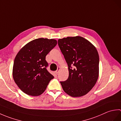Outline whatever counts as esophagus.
<instances>
[{
	"label": "esophagus",
	"mask_w": 121,
	"mask_h": 121,
	"mask_svg": "<svg viewBox=\"0 0 121 121\" xmlns=\"http://www.w3.org/2000/svg\"><path fill=\"white\" fill-rule=\"evenodd\" d=\"M60 67H58L57 70H56L55 71V73H56V74H58V73H59V70H60Z\"/></svg>",
	"instance_id": "esophagus-1"
}]
</instances>
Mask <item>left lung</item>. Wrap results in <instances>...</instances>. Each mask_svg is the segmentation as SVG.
Here are the masks:
<instances>
[{"label":"left lung","mask_w":121,"mask_h":121,"mask_svg":"<svg viewBox=\"0 0 121 121\" xmlns=\"http://www.w3.org/2000/svg\"><path fill=\"white\" fill-rule=\"evenodd\" d=\"M58 43L69 72L68 79L60 82L63 91L73 97L85 95L99 76V57L96 47L81 36L63 38Z\"/></svg>","instance_id":"8db88e82"}]
</instances>
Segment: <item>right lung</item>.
Listing matches in <instances>:
<instances>
[{
	"mask_svg": "<svg viewBox=\"0 0 121 121\" xmlns=\"http://www.w3.org/2000/svg\"><path fill=\"white\" fill-rule=\"evenodd\" d=\"M56 43L53 39L38 38L27 43L17 53L13 66V78L24 93L39 96L54 78L46 69L48 64L46 56Z\"/></svg>",
	"mask_w": 121,
	"mask_h": 121,
	"instance_id": "right-lung-1",
	"label": "right lung"
}]
</instances>
